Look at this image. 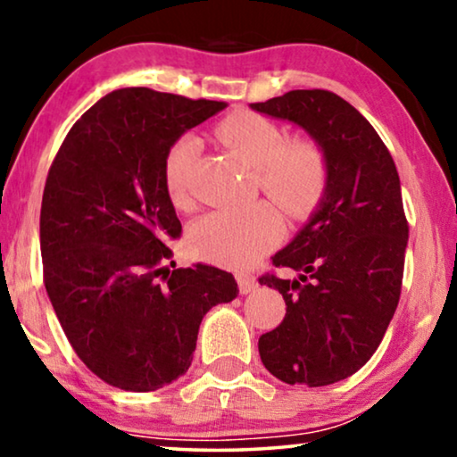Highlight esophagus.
<instances>
[{
  "label": "esophagus",
  "mask_w": 457,
  "mask_h": 457,
  "mask_svg": "<svg viewBox=\"0 0 457 457\" xmlns=\"http://www.w3.org/2000/svg\"><path fill=\"white\" fill-rule=\"evenodd\" d=\"M237 283H239V291L243 295H247V293L258 289V280H255V277H252V274H239V277H237Z\"/></svg>",
  "instance_id": "34e87169"
}]
</instances>
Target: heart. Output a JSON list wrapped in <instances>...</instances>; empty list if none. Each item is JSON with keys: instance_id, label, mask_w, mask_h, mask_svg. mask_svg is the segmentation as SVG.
<instances>
[{"instance_id": "heart-1", "label": "heart", "mask_w": 457, "mask_h": 457, "mask_svg": "<svg viewBox=\"0 0 457 457\" xmlns=\"http://www.w3.org/2000/svg\"><path fill=\"white\" fill-rule=\"evenodd\" d=\"M222 141L243 164L258 170L260 189L287 212H303L320 197L327 164L312 143H289L278 124L241 112L218 129ZM199 137L187 133L168 149L164 183L174 204L185 202L187 174L195 162ZM278 239V220L264 205L210 212L189 230L191 252L222 266H249Z\"/></svg>"}]
</instances>
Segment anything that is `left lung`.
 <instances>
[{"label": "left lung", "instance_id": "8db88e82", "mask_svg": "<svg viewBox=\"0 0 457 457\" xmlns=\"http://www.w3.org/2000/svg\"><path fill=\"white\" fill-rule=\"evenodd\" d=\"M249 108L305 130L327 164L308 222L272 255L297 277L260 278L287 303L285 320L260 337L262 364L287 385H333L377 352L402 293L408 220L395 162L330 91L295 89Z\"/></svg>", "mask_w": 457, "mask_h": 457}]
</instances>
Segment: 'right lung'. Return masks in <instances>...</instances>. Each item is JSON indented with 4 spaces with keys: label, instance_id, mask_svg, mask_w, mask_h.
Wrapping results in <instances>:
<instances>
[{
    "label": "right lung",
    "instance_id": "add662e5",
    "mask_svg": "<svg viewBox=\"0 0 457 457\" xmlns=\"http://www.w3.org/2000/svg\"><path fill=\"white\" fill-rule=\"evenodd\" d=\"M227 108L147 87L116 89L71 129L49 168L41 258L55 316L91 372L155 391L189 370L199 324L237 297L220 268H174L183 227L164 183L166 154Z\"/></svg>",
    "mask_w": 457,
    "mask_h": 457
}]
</instances>
